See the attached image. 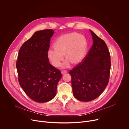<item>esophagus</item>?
Returning a JSON list of instances; mask_svg holds the SVG:
<instances>
[{"instance_id":"1","label":"esophagus","mask_w":129,"mask_h":129,"mask_svg":"<svg viewBox=\"0 0 129 129\" xmlns=\"http://www.w3.org/2000/svg\"><path fill=\"white\" fill-rule=\"evenodd\" d=\"M67 72V71L66 70H62V71H61V73L62 75H64V74H65V73H66Z\"/></svg>"}]
</instances>
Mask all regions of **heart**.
<instances>
[{"label": "heart", "mask_w": 129, "mask_h": 129, "mask_svg": "<svg viewBox=\"0 0 129 129\" xmlns=\"http://www.w3.org/2000/svg\"><path fill=\"white\" fill-rule=\"evenodd\" d=\"M54 48L48 51V59L55 67H59L64 60L66 59L63 67H69L71 63L79 64L84 59L87 51V42L84 36L72 32L63 35L56 40L53 44Z\"/></svg>", "instance_id": "obj_1"}]
</instances>
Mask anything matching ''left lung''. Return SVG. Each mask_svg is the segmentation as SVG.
I'll return each instance as SVG.
<instances>
[{
    "label": "left lung",
    "mask_w": 129,
    "mask_h": 129,
    "mask_svg": "<svg viewBox=\"0 0 129 129\" xmlns=\"http://www.w3.org/2000/svg\"><path fill=\"white\" fill-rule=\"evenodd\" d=\"M93 44L83 61L69 71L75 98L89 102L98 98L110 77V54L105 41L90 30Z\"/></svg>",
    "instance_id": "8db88e82"
}]
</instances>
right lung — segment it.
<instances>
[{
    "label": "right lung",
    "instance_id": "1",
    "mask_svg": "<svg viewBox=\"0 0 129 129\" xmlns=\"http://www.w3.org/2000/svg\"><path fill=\"white\" fill-rule=\"evenodd\" d=\"M51 29L35 32L19 51L16 68L20 86L26 94L38 103H45L56 96L62 77L61 71L49 63L47 56Z\"/></svg>",
    "mask_w": 129,
    "mask_h": 129
}]
</instances>
